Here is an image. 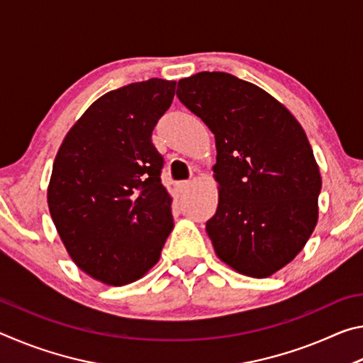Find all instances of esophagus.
Listing matches in <instances>:
<instances>
[{"label":"esophagus","mask_w":363,"mask_h":363,"mask_svg":"<svg viewBox=\"0 0 363 363\" xmlns=\"http://www.w3.org/2000/svg\"><path fill=\"white\" fill-rule=\"evenodd\" d=\"M190 187V182L189 181H179V182H176V189L179 190L181 194H184V192H187V189Z\"/></svg>","instance_id":"esophagus-1"}]
</instances>
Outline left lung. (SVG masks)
<instances>
[{
    "mask_svg": "<svg viewBox=\"0 0 363 363\" xmlns=\"http://www.w3.org/2000/svg\"><path fill=\"white\" fill-rule=\"evenodd\" d=\"M179 101L216 139V214L206 223L220 261L269 277L294 259L318 218L322 177L298 120L250 82L200 72L177 83Z\"/></svg>",
    "mask_w": 363,
    "mask_h": 363,
    "instance_id": "obj_1",
    "label": "left lung"
}]
</instances>
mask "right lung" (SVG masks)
<instances>
[{"label": "right lung", "mask_w": 363, "mask_h": 363, "mask_svg": "<svg viewBox=\"0 0 363 363\" xmlns=\"http://www.w3.org/2000/svg\"><path fill=\"white\" fill-rule=\"evenodd\" d=\"M174 89L176 82L150 78L104 94L67 133L54 160L49 213L73 262L102 284L143 277L173 230L152 131Z\"/></svg>", "instance_id": "add662e5"}]
</instances>
